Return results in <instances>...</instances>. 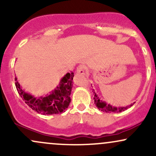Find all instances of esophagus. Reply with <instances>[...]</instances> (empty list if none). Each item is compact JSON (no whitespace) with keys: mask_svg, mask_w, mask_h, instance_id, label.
Listing matches in <instances>:
<instances>
[{"mask_svg":"<svg viewBox=\"0 0 156 156\" xmlns=\"http://www.w3.org/2000/svg\"><path fill=\"white\" fill-rule=\"evenodd\" d=\"M86 67L84 65H80L77 67L76 73L79 75H85Z\"/></svg>","mask_w":156,"mask_h":156,"instance_id":"1","label":"esophagus"}]
</instances>
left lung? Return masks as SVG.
<instances>
[{"label":"left lung","instance_id":"obj_1","mask_svg":"<svg viewBox=\"0 0 156 156\" xmlns=\"http://www.w3.org/2000/svg\"><path fill=\"white\" fill-rule=\"evenodd\" d=\"M94 91V104L96 105V106L98 107V108L99 110L102 111V112H105V113H110V112H123V111L126 110L127 108H128L129 106H132V105H133V103L130 104V105L126 107H115V106H112V105L108 104L106 102L102 101L101 100V98L98 96V94H96V92Z\"/></svg>","mask_w":156,"mask_h":156}]
</instances>
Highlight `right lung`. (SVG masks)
Masks as SVG:
<instances>
[{"mask_svg":"<svg viewBox=\"0 0 156 156\" xmlns=\"http://www.w3.org/2000/svg\"><path fill=\"white\" fill-rule=\"evenodd\" d=\"M74 73H67L62 77L59 83L48 94L42 96L32 95L26 92L15 78V86L20 96L30 108L43 115L57 114L65 112L70 103Z\"/></svg>","mask_w":156,"mask_h":156,"instance_id":"add662e5","label":"right lung"}]
</instances>
